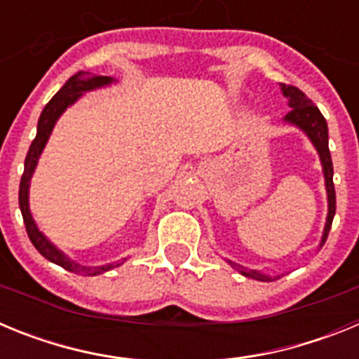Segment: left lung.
Instances as JSON below:
<instances>
[{
    "label": "left lung",
    "mask_w": 359,
    "mask_h": 359,
    "mask_svg": "<svg viewBox=\"0 0 359 359\" xmlns=\"http://www.w3.org/2000/svg\"><path fill=\"white\" fill-rule=\"evenodd\" d=\"M282 95L287 98V104H290L291 111L284 116V122L291 123V126H297L298 129H302L307 135L315 149L318 151L320 161H322L323 169V177H325V190H327V221H325V228H323V236L320 246H323L325 239L329 236V230H331L332 219L336 214V192H334V183H332V160L331 152H329V133H327V122L323 118V115L320 113L318 107L313 104V100L306 97L304 91H300L294 86H286L280 84ZM228 264L233 269H237L241 275L250 278H255V280L262 282H271V277L257 271V269H248L244 266L237 264V262L228 261Z\"/></svg>",
    "instance_id": "obj_1"
}]
</instances>
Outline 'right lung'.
<instances>
[{
    "instance_id": "right-lung-1",
    "label": "right lung",
    "mask_w": 359,
    "mask_h": 359,
    "mask_svg": "<svg viewBox=\"0 0 359 359\" xmlns=\"http://www.w3.org/2000/svg\"><path fill=\"white\" fill-rule=\"evenodd\" d=\"M115 79L104 77V75H93L90 72H77L73 77H69L66 81V84L62 86L61 90L53 95V98L50 100L46 106H44L43 113L39 116V122H37V135L32 142L30 149H28V154L25 158V172L21 176V183H19V208H21V214H23L25 226H27V233L30 237L32 244L36 246L37 252L48 259L53 264L61 266V268L68 269L72 273L84 275V277H95V275H100L104 271H109V269L116 268V266L122 264V262H111V264L104 266H81L75 261H72L69 257H66L61 250H57L43 231L37 228L36 221L32 217L30 205H28V189H30V180L32 174L36 170L37 161H39L41 152H43L44 145L48 142L50 135L53 131V126L59 120V116L66 111V107L72 106L73 102H77L79 97H82V93L91 90H97V88H102V86L111 84Z\"/></svg>"
}]
</instances>
